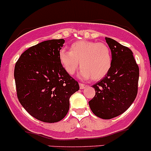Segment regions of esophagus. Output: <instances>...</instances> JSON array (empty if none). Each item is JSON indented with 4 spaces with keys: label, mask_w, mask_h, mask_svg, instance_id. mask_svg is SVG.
<instances>
[{
    "label": "esophagus",
    "mask_w": 151,
    "mask_h": 151,
    "mask_svg": "<svg viewBox=\"0 0 151 151\" xmlns=\"http://www.w3.org/2000/svg\"><path fill=\"white\" fill-rule=\"evenodd\" d=\"M80 89H84L86 87V86H87V85H85V84H83V83H80Z\"/></svg>",
    "instance_id": "1"
}]
</instances>
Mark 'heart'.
<instances>
[{
	"label": "heart",
	"instance_id": "1",
	"mask_svg": "<svg viewBox=\"0 0 151 151\" xmlns=\"http://www.w3.org/2000/svg\"><path fill=\"white\" fill-rule=\"evenodd\" d=\"M59 60L68 74H74L80 62L82 68L79 75L81 78L99 80L111 70L112 55L105 43L81 40L73 43L70 51L61 49Z\"/></svg>",
	"mask_w": 151,
	"mask_h": 151
}]
</instances>
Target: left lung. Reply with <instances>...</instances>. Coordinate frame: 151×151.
<instances>
[{
  "label": "left lung",
  "mask_w": 151,
  "mask_h": 151,
  "mask_svg": "<svg viewBox=\"0 0 151 151\" xmlns=\"http://www.w3.org/2000/svg\"><path fill=\"white\" fill-rule=\"evenodd\" d=\"M112 55V65L103 79L93 85L96 94L88 102L92 112L110 119L122 114L134 102L138 91L139 69L132 51L105 37Z\"/></svg>",
  "instance_id": "left-lung-1"
}]
</instances>
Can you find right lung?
Wrapping results in <instances>:
<instances>
[{
  "label": "right lung",
  "instance_id": "right-lung-1",
  "mask_svg": "<svg viewBox=\"0 0 151 151\" xmlns=\"http://www.w3.org/2000/svg\"><path fill=\"white\" fill-rule=\"evenodd\" d=\"M63 39L41 42L25 51L14 66L19 102L31 116L49 123L60 121L69 109L70 96L79 84L62 66Z\"/></svg>",
  "mask_w": 151,
  "mask_h": 151
}]
</instances>
